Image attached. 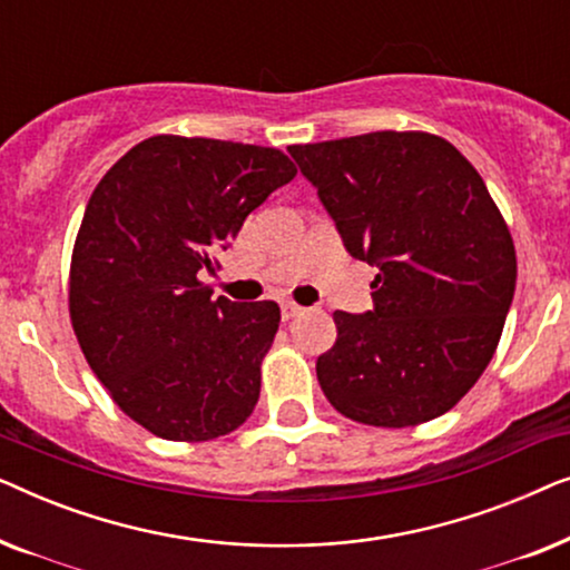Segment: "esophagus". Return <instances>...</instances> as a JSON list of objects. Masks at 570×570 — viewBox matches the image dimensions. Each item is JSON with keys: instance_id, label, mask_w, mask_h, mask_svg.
I'll return each instance as SVG.
<instances>
[{"instance_id": "34e87169", "label": "esophagus", "mask_w": 570, "mask_h": 570, "mask_svg": "<svg viewBox=\"0 0 570 570\" xmlns=\"http://www.w3.org/2000/svg\"><path fill=\"white\" fill-rule=\"evenodd\" d=\"M279 308H283V322H291V318H295L303 311L298 303H293V301H285Z\"/></svg>"}]
</instances>
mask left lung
<instances>
[{
    "mask_svg": "<svg viewBox=\"0 0 570 570\" xmlns=\"http://www.w3.org/2000/svg\"><path fill=\"white\" fill-rule=\"evenodd\" d=\"M287 153L355 259L379 267L373 311H334L316 361L332 407L407 428L443 415L488 368L517 291V252L485 181L428 131H371Z\"/></svg>",
    "mask_w": 570,
    "mask_h": 570,
    "instance_id": "left-lung-1",
    "label": "left lung"
}]
</instances>
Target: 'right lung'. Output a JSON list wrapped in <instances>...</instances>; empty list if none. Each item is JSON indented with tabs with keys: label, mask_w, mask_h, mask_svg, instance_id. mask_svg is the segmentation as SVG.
<instances>
[{
	"label": "right lung",
	"mask_w": 570,
	"mask_h": 570,
	"mask_svg": "<svg viewBox=\"0 0 570 570\" xmlns=\"http://www.w3.org/2000/svg\"><path fill=\"white\" fill-rule=\"evenodd\" d=\"M293 176L275 147L158 135L92 191L69 267V318L111 400L160 439L213 441L254 412L279 306L213 298L199 275Z\"/></svg>",
	"instance_id": "1"
}]
</instances>
